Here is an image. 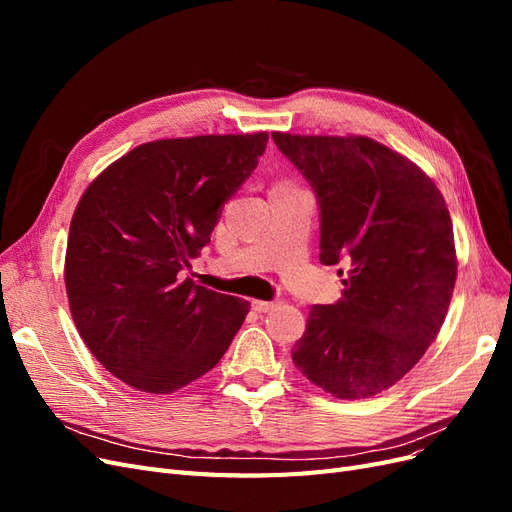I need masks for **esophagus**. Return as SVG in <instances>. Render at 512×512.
<instances>
[{
  "mask_svg": "<svg viewBox=\"0 0 512 512\" xmlns=\"http://www.w3.org/2000/svg\"><path fill=\"white\" fill-rule=\"evenodd\" d=\"M275 305H277L275 301H252V307L256 309L258 314H267V312H271V309H273Z\"/></svg>",
  "mask_w": 512,
  "mask_h": 512,
  "instance_id": "1",
  "label": "esophagus"
}]
</instances>
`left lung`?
Listing matches in <instances>:
<instances>
[{"label":"left lung","instance_id":"8db88e82","mask_svg":"<svg viewBox=\"0 0 512 512\" xmlns=\"http://www.w3.org/2000/svg\"><path fill=\"white\" fill-rule=\"evenodd\" d=\"M271 136L316 194L320 262L348 267L342 299L309 309L292 361L333 397H374L418 363L451 303L457 258L444 196L367 136Z\"/></svg>","mask_w":512,"mask_h":512}]
</instances>
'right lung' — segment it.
Returning a JSON list of instances; mask_svg holds the SVG:
<instances>
[{
    "label": "right lung",
    "mask_w": 512,
    "mask_h": 512,
    "mask_svg": "<svg viewBox=\"0 0 512 512\" xmlns=\"http://www.w3.org/2000/svg\"><path fill=\"white\" fill-rule=\"evenodd\" d=\"M269 134L166 138L100 173L70 224L66 292L76 329L115 378L173 393L220 363L250 303L179 280Z\"/></svg>",
    "instance_id": "add662e5"
}]
</instances>
